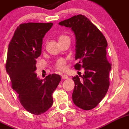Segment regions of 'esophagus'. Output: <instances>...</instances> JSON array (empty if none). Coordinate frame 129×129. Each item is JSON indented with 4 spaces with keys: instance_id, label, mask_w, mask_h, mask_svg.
<instances>
[{
    "instance_id": "1",
    "label": "esophagus",
    "mask_w": 129,
    "mask_h": 129,
    "mask_svg": "<svg viewBox=\"0 0 129 129\" xmlns=\"http://www.w3.org/2000/svg\"><path fill=\"white\" fill-rule=\"evenodd\" d=\"M61 78L63 79H68V76L66 74H63L61 76Z\"/></svg>"
}]
</instances>
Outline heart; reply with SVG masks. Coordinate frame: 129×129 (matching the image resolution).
Instances as JSON below:
<instances>
[{"label":"heart","mask_w":129,"mask_h":129,"mask_svg":"<svg viewBox=\"0 0 129 129\" xmlns=\"http://www.w3.org/2000/svg\"><path fill=\"white\" fill-rule=\"evenodd\" d=\"M63 37H64V36H61V37H60V38ZM55 67L56 68L59 69V70L64 71V69H66V60H65L64 59L61 58L58 59L57 62H56L55 63Z\"/></svg>","instance_id":"b5f03b06"}]
</instances>
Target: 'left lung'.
<instances>
[{"instance_id": "1", "label": "left lung", "mask_w": 129, "mask_h": 129, "mask_svg": "<svg viewBox=\"0 0 129 129\" xmlns=\"http://www.w3.org/2000/svg\"><path fill=\"white\" fill-rule=\"evenodd\" d=\"M59 25L71 28L76 37V56L79 63L75 69L85 70L82 79L78 76L72 80L75 86L72 101L78 107L89 110L95 108L109 88V72L111 64L107 59V41L102 32L82 14L74 16Z\"/></svg>"}]
</instances>
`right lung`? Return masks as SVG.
Listing matches in <instances>:
<instances>
[{
    "label": "right lung",
    "mask_w": 129,
    "mask_h": 129,
    "mask_svg": "<svg viewBox=\"0 0 129 129\" xmlns=\"http://www.w3.org/2000/svg\"><path fill=\"white\" fill-rule=\"evenodd\" d=\"M52 25L51 22L20 24L8 45L6 71L13 89L24 108L36 115L51 107L52 93L61 81L56 74L42 80L35 73L36 58L41 54L43 39Z\"/></svg>",
    "instance_id": "1"
}]
</instances>
